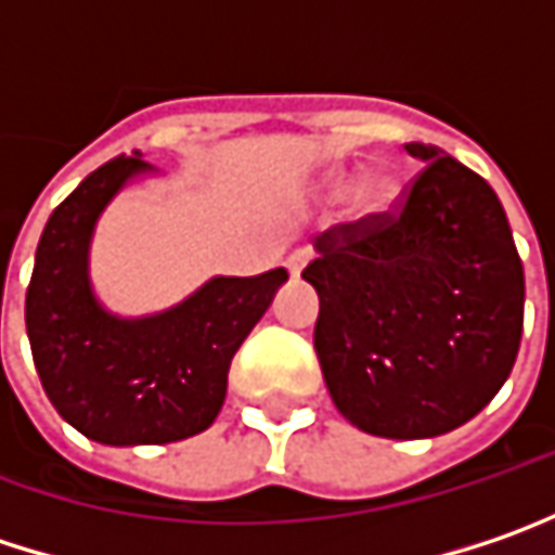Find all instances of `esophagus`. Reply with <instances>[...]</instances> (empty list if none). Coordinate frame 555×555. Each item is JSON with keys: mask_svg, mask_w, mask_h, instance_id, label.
Listing matches in <instances>:
<instances>
[{"mask_svg": "<svg viewBox=\"0 0 555 555\" xmlns=\"http://www.w3.org/2000/svg\"><path fill=\"white\" fill-rule=\"evenodd\" d=\"M310 260V250H292L288 257H285V270L292 273V276H301V270L308 267Z\"/></svg>", "mask_w": 555, "mask_h": 555, "instance_id": "34e87169", "label": "esophagus"}]
</instances>
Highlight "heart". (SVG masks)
I'll return each mask as SVG.
<instances>
[{
  "label": "heart",
  "instance_id": "obj_1",
  "mask_svg": "<svg viewBox=\"0 0 555 555\" xmlns=\"http://www.w3.org/2000/svg\"><path fill=\"white\" fill-rule=\"evenodd\" d=\"M345 179H336V188H343ZM354 207L364 212H383L392 207V201H396V181L392 176H386V172H371V176H364V179L358 181V188H354Z\"/></svg>",
  "mask_w": 555,
  "mask_h": 555
}]
</instances>
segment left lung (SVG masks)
Wrapping results in <instances>:
<instances>
[{
    "instance_id": "left-lung-1",
    "label": "left lung",
    "mask_w": 555,
    "mask_h": 555,
    "mask_svg": "<svg viewBox=\"0 0 555 555\" xmlns=\"http://www.w3.org/2000/svg\"><path fill=\"white\" fill-rule=\"evenodd\" d=\"M396 212L317 238L313 348L336 408L374 437H440L503 389L525 323V270L496 191L434 144Z\"/></svg>"
}]
</instances>
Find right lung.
Here are the masks:
<instances>
[{
	"mask_svg": "<svg viewBox=\"0 0 555 555\" xmlns=\"http://www.w3.org/2000/svg\"><path fill=\"white\" fill-rule=\"evenodd\" d=\"M115 156L52 210L27 285V339L52 408L87 440L163 446L207 430L225 402L235 351L288 279L212 276L181 305L150 317H115L90 285V238L100 212L131 179L150 172Z\"/></svg>",
	"mask_w": 555,
	"mask_h": 555,
	"instance_id": "add662e5",
	"label": "right lung"
}]
</instances>
